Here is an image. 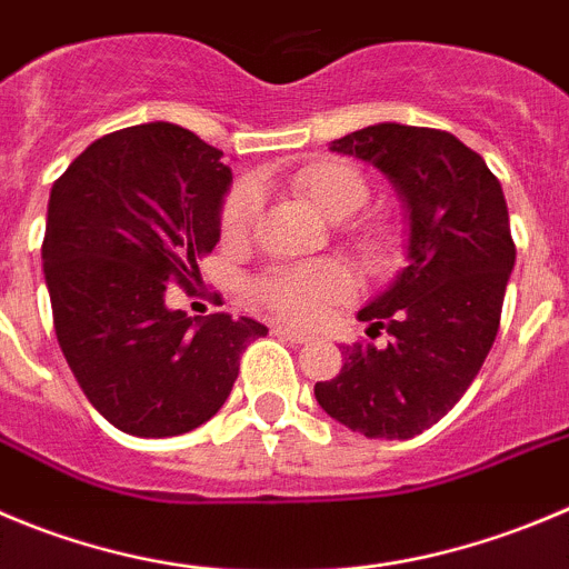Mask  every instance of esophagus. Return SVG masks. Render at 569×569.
I'll return each mask as SVG.
<instances>
[{"mask_svg": "<svg viewBox=\"0 0 569 569\" xmlns=\"http://www.w3.org/2000/svg\"><path fill=\"white\" fill-rule=\"evenodd\" d=\"M279 338L290 340V343H310L312 340V332H305V329H290V327H276L273 329Z\"/></svg>", "mask_w": 569, "mask_h": 569, "instance_id": "1", "label": "esophagus"}]
</instances>
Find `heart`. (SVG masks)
<instances>
[{
	"label": "heart",
	"mask_w": 569,
	"mask_h": 569,
	"mask_svg": "<svg viewBox=\"0 0 569 569\" xmlns=\"http://www.w3.org/2000/svg\"><path fill=\"white\" fill-rule=\"evenodd\" d=\"M301 192L329 218H343L360 207L369 183L357 167L346 161H318L296 178ZM259 209V187L242 181L226 194L220 209V226L226 234H240L248 229ZM253 293L264 307L288 321L312 323L321 321L335 305L355 293V281L338 262H312L296 268H276L259 276Z\"/></svg>",
	"instance_id": "obj_1"
}]
</instances>
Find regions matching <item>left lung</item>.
Returning <instances> with one entry per match:
<instances>
[{
    "label": "left lung",
    "mask_w": 569,
    "mask_h": 569,
    "mask_svg": "<svg viewBox=\"0 0 569 569\" xmlns=\"http://www.w3.org/2000/svg\"><path fill=\"white\" fill-rule=\"evenodd\" d=\"M371 161L408 209V264L357 312L391 343L343 346V369L316 382L335 421L366 438H413L456 408L500 329L517 246L495 172L461 139L380 122L332 142Z\"/></svg>",
    "instance_id": "left-lung-1"
}]
</instances>
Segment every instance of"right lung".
<instances>
[{
  "label": "right lung",
  "mask_w": 569,
  "mask_h": 569,
  "mask_svg": "<svg viewBox=\"0 0 569 569\" xmlns=\"http://www.w3.org/2000/svg\"><path fill=\"white\" fill-rule=\"evenodd\" d=\"M172 122L97 139L52 183L41 246L58 343L86 399L117 430L167 438L212 419L240 355L268 327L226 312L189 318L167 288L200 281L220 240L231 170Z\"/></svg>",
  "instance_id": "1"
}]
</instances>
